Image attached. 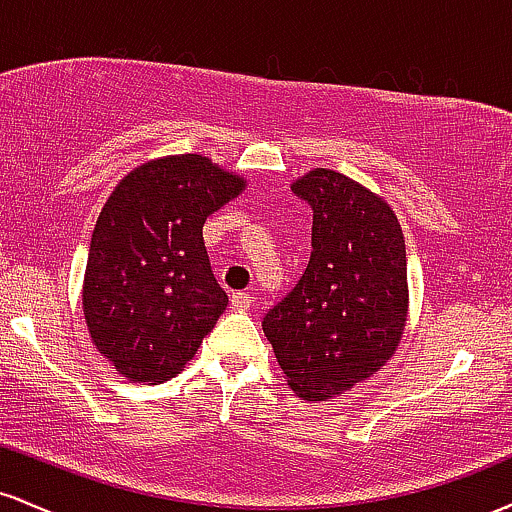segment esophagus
<instances>
[{
	"mask_svg": "<svg viewBox=\"0 0 512 512\" xmlns=\"http://www.w3.org/2000/svg\"><path fill=\"white\" fill-rule=\"evenodd\" d=\"M231 305H233V308H236V310H250V305H252L250 293H245V291L233 293V296H231Z\"/></svg>",
	"mask_w": 512,
	"mask_h": 512,
	"instance_id": "obj_1",
	"label": "esophagus"
}]
</instances>
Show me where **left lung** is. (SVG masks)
<instances>
[{
  "label": "left lung",
  "mask_w": 512,
  "mask_h": 512,
  "mask_svg": "<svg viewBox=\"0 0 512 512\" xmlns=\"http://www.w3.org/2000/svg\"><path fill=\"white\" fill-rule=\"evenodd\" d=\"M291 190L313 209V252L262 330L291 390L322 402L395 354L407 325V250L390 204L337 170H310Z\"/></svg>",
  "instance_id": "left-lung-1"
}]
</instances>
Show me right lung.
I'll use <instances>...</instances> for the list:
<instances>
[{"label":"right lung","instance_id":"obj_1","mask_svg":"<svg viewBox=\"0 0 512 512\" xmlns=\"http://www.w3.org/2000/svg\"><path fill=\"white\" fill-rule=\"evenodd\" d=\"M245 180L207 156L156 158L120 180L98 216L84 276L93 344L134 383L185 368L228 305L202 228Z\"/></svg>","mask_w":512,"mask_h":512}]
</instances>
